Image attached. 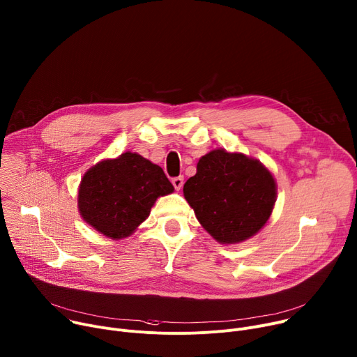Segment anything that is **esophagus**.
<instances>
[{"label": "esophagus", "mask_w": 357, "mask_h": 357, "mask_svg": "<svg viewBox=\"0 0 357 357\" xmlns=\"http://www.w3.org/2000/svg\"><path fill=\"white\" fill-rule=\"evenodd\" d=\"M172 185L176 190H179L183 186V176H176L172 179Z\"/></svg>", "instance_id": "34e87169"}]
</instances>
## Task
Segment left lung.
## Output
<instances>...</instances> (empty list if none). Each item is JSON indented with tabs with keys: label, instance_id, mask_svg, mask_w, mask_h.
I'll use <instances>...</instances> for the list:
<instances>
[{
	"label": "left lung",
	"instance_id": "left-lung-1",
	"mask_svg": "<svg viewBox=\"0 0 357 357\" xmlns=\"http://www.w3.org/2000/svg\"><path fill=\"white\" fill-rule=\"evenodd\" d=\"M183 195L213 238L233 244L256 234L275 203V181L257 160L215 149L202 157Z\"/></svg>",
	"mask_w": 357,
	"mask_h": 357
}]
</instances>
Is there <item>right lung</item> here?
<instances>
[{
	"label": "right lung",
	"instance_id": "right-lung-1",
	"mask_svg": "<svg viewBox=\"0 0 357 357\" xmlns=\"http://www.w3.org/2000/svg\"><path fill=\"white\" fill-rule=\"evenodd\" d=\"M174 186L162 168L135 152L90 168L79 188L82 218L113 240L130 236L148 216L157 197Z\"/></svg>",
	"mask_w": 357,
	"mask_h": 357
}]
</instances>
